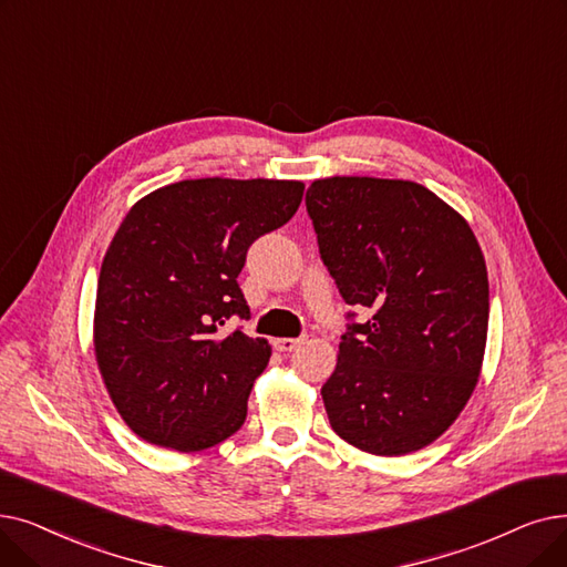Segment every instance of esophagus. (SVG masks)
Listing matches in <instances>:
<instances>
[{
    "mask_svg": "<svg viewBox=\"0 0 567 567\" xmlns=\"http://www.w3.org/2000/svg\"><path fill=\"white\" fill-rule=\"evenodd\" d=\"M301 342H303V338H276L274 340V348L278 352H291V350H297Z\"/></svg>",
    "mask_w": 567,
    "mask_h": 567,
    "instance_id": "34e87169",
    "label": "esophagus"
}]
</instances>
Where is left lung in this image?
Here are the masks:
<instances>
[{"label": "left lung", "mask_w": 567, "mask_h": 567, "mask_svg": "<svg viewBox=\"0 0 567 567\" xmlns=\"http://www.w3.org/2000/svg\"><path fill=\"white\" fill-rule=\"evenodd\" d=\"M306 206L340 297L373 310L348 324L322 386L331 429L375 456L422 450L456 422L482 373L480 243L463 215L412 181L319 178Z\"/></svg>", "instance_id": "1"}]
</instances>
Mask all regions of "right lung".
<instances>
[{
  "instance_id": "add662e5",
  "label": "right lung",
  "mask_w": 567,
  "mask_h": 567,
  "mask_svg": "<svg viewBox=\"0 0 567 567\" xmlns=\"http://www.w3.org/2000/svg\"><path fill=\"white\" fill-rule=\"evenodd\" d=\"M301 181L199 178L138 199L96 282L94 357L109 396L145 442L202 452L248 414L270 344L240 329L238 287L250 245L299 210Z\"/></svg>"
}]
</instances>
